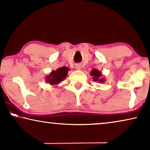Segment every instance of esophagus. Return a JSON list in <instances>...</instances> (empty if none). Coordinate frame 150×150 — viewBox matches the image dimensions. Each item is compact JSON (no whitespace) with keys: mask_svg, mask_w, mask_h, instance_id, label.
Wrapping results in <instances>:
<instances>
[{"mask_svg":"<svg viewBox=\"0 0 150 150\" xmlns=\"http://www.w3.org/2000/svg\"><path fill=\"white\" fill-rule=\"evenodd\" d=\"M75 67H76V69H81V65H80L79 64H77V65H76Z\"/></svg>","mask_w":150,"mask_h":150,"instance_id":"obj_1","label":"esophagus"}]
</instances>
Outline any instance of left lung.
Segmentation results:
<instances>
[{
	"label": "left lung",
	"instance_id": "left-lung-1",
	"mask_svg": "<svg viewBox=\"0 0 150 150\" xmlns=\"http://www.w3.org/2000/svg\"><path fill=\"white\" fill-rule=\"evenodd\" d=\"M90 75L93 76V80L94 81L99 82V83H104V81H105L103 78H101L102 76L101 71H98L96 69H92L91 73H90Z\"/></svg>",
	"mask_w": 150,
	"mask_h": 150
}]
</instances>
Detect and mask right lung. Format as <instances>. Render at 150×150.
I'll list each match as a JSON object with an SVG mask.
<instances>
[{
	"mask_svg": "<svg viewBox=\"0 0 150 150\" xmlns=\"http://www.w3.org/2000/svg\"><path fill=\"white\" fill-rule=\"evenodd\" d=\"M69 70V69L68 67L65 66L59 67L57 70L52 71V72L49 74L48 76H47L46 81L50 84L51 85H58L65 79Z\"/></svg>",
	"mask_w": 150,
	"mask_h": 150,
	"instance_id": "add662e5",
	"label": "right lung"
}]
</instances>
